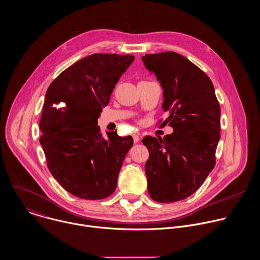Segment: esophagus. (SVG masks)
Returning a JSON list of instances; mask_svg holds the SVG:
<instances>
[{"mask_svg":"<svg viewBox=\"0 0 260 260\" xmlns=\"http://www.w3.org/2000/svg\"><path fill=\"white\" fill-rule=\"evenodd\" d=\"M133 138H134V142L135 143H138L140 141V135L139 134H134Z\"/></svg>","mask_w":260,"mask_h":260,"instance_id":"1","label":"esophagus"}]
</instances>
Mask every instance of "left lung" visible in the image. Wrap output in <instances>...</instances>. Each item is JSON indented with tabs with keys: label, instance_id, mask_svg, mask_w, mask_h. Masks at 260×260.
<instances>
[{
	"label": "left lung",
	"instance_id": "left-lung-1",
	"mask_svg": "<svg viewBox=\"0 0 260 260\" xmlns=\"http://www.w3.org/2000/svg\"><path fill=\"white\" fill-rule=\"evenodd\" d=\"M142 59L164 90L163 109L169 115L162 123L174 128L163 140H142L149 150L148 192L156 202H177L194 194L215 165L220 106L211 79L186 57L162 52Z\"/></svg>",
	"mask_w": 260,
	"mask_h": 260
}]
</instances>
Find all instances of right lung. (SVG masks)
I'll list each match as a JSON object with an SVG mask.
<instances>
[{"label": "right lung", "instance_id": "add662e5", "mask_svg": "<svg viewBox=\"0 0 260 260\" xmlns=\"http://www.w3.org/2000/svg\"><path fill=\"white\" fill-rule=\"evenodd\" d=\"M133 55L93 54L62 71L49 85L41 115L40 143L55 180L86 200L109 197L122 162L133 147L131 136H102L97 125Z\"/></svg>", "mask_w": 260, "mask_h": 260}]
</instances>
